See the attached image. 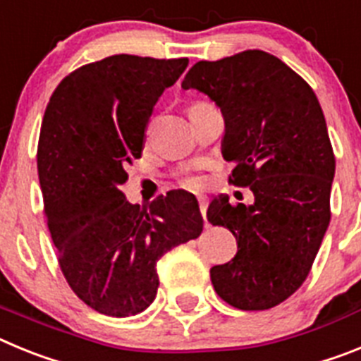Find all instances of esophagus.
Returning <instances> with one entry per match:
<instances>
[{
  "label": "esophagus",
  "instance_id": "34e87169",
  "mask_svg": "<svg viewBox=\"0 0 361 361\" xmlns=\"http://www.w3.org/2000/svg\"><path fill=\"white\" fill-rule=\"evenodd\" d=\"M199 209H200V215H202L204 222H206V226H208V220H206V209H208V206H206V199H204V197H199Z\"/></svg>",
  "mask_w": 361,
  "mask_h": 361
}]
</instances>
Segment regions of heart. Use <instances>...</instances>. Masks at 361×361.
<instances>
[{"mask_svg":"<svg viewBox=\"0 0 361 361\" xmlns=\"http://www.w3.org/2000/svg\"><path fill=\"white\" fill-rule=\"evenodd\" d=\"M180 184H183V186H186V188H195V186H199V178L183 177V178H180Z\"/></svg>","mask_w":361,"mask_h":361,"instance_id":"obj_1","label":"heart"}]
</instances>
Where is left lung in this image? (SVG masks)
Here are the masks:
<instances>
[{
  "mask_svg": "<svg viewBox=\"0 0 361 361\" xmlns=\"http://www.w3.org/2000/svg\"><path fill=\"white\" fill-rule=\"evenodd\" d=\"M212 97L224 116L222 155L229 184L255 204L215 199L213 226L235 235L238 251L209 271L216 295L242 311H264L305 282L331 220L334 153L311 86L279 57L245 50L199 61L183 81Z\"/></svg>",
  "mask_w": 361,
  "mask_h": 361,
  "instance_id": "8db88e82",
  "label": "left lung"
}]
</instances>
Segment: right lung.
<instances>
[{"mask_svg": "<svg viewBox=\"0 0 361 361\" xmlns=\"http://www.w3.org/2000/svg\"><path fill=\"white\" fill-rule=\"evenodd\" d=\"M186 66L188 57H104L68 73L44 110L37 175L57 262L72 291L106 317L145 311L157 295L159 258L202 233L188 191L141 208L121 190L153 106Z\"/></svg>", "mask_w": 361, "mask_h": 361, "instance_id": "1", "label": "right lung"}]
</instances>
